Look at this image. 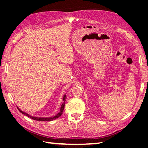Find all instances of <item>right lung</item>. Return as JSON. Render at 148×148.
Wrapping results in <instances>:
<instances>
[{
    "mask_svg": "<svg viewBox=\"0 0 148 148\" xmlns=\"http://www.w3.org/2000/svg\"><path fill=\"white\" fill-rule=\"evenodd\" d=\"M66 95H64L63 97H62V100H63L64 102L62 103V105H61V107H60V112L58 114H57L56 115H53V116H52V117H34V116H32L31 115L25 112L22 111L19 107H18V109L19 110V111L20 112L21 114H23L26 116H28V117L31 118L32 119L34 120H38V121H51V120H55L57 118H59L60 116H61V115L62 114V113H63V111H64V107H65V101H66Z\"/></svg>",
    "mask_w": 148,
    "mask_h": 148,
    "instance_id": "1",
    "label": "right lung"
}]
</instances>
